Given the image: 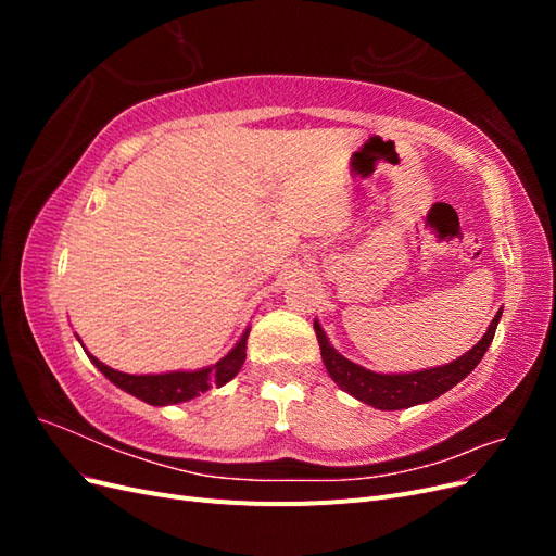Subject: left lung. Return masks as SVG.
<instances>
[{
    "label": "left lung",
    "mask_w": 556,
    "mask_h": 556,
    "mask_svg": "<svg viewBox=\"0 0 556 556\" xmlns=\"http://www.w3.org/2000/svg\"><path fill=\"white\" fill-rule=\"evenodd\" d=\"M501 313L503 311L494 315L490 329H486V333L478 341V345H473V350H468L459 359H454L452 364H445L439 368H429V371L399 374V376L374 374L368 371V368H362L359 364L345 359L331 348L323 327L317 323L313 327L317 333L319 352H323V362L327 366V371L341 390H345L348 394L368 403V406H374L378 410H401V408H410V406H417V403H427L435 396L445 394L454 384L473 371V368L480 364V359L484 357L486 348H490L494 341Z\"/></svg>",
    "instance_id": "left-lung-1"
}]
</instances>
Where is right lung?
Wrapping results in <instances>:
<instances>
[{
  "instance_id": "right-lung-1",
  "label": "right lung",
  "mask_w": 556,
  "mask_h": 556,
  "mask_svg": "<svg viewBox=\"0 0 556 556\" xmlns=\"http://www.w3.org/2000/svg\"><path fill=\"white\" fill-rule=\"evenodd\" d=\"M245 343H248V331L241 336V341L231 348V352H227V355L217 364L201 368V371H176V374H160V376H129L123 371H115V368L92 357L88 350L86 352L99 371H102L113 384L121 387V390L150 403V406H169V403L190 401L201 392L211 390L213 384L220 387L229 382L241 371V366L245 362Z\"/></svg>"
}]
</instances>
